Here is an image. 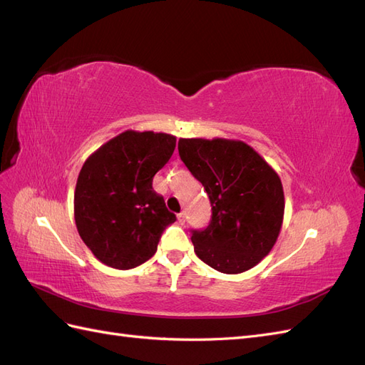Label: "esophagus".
Returning a JSON list of instances; mask_svg holds the SVG:
<instances>
[{
    "label": "esophagus",
    "mask_w": 365,
    "mask_h": 365,
    "mask_svg": "<svg viewBox=\"0 0 365 365\" xmlns=\"http://www.w3.org/2000/svg\"><path fill=\"white\" fill-rule=\"evenodd\" d=\"M178 222L182 225L184 222H185V213L184 212H181V213H178Z\"/></svg>",
    "instance_id": "34e87169"
}]
</instances>
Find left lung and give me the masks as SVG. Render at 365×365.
I'll return each instance as SVG.
<instances>
[{
  "label": "left lung",
  "mask_w": 365,
  "mask_h": 365,
  "mask_svg": "<svg viewBox=\"0 0 365 365\" xmlns=\"http://www.w3.org/2000/svg\"><path fill=\"white\" fill-rule=\"evenodd\" d=\"M182 163L212 204L204 230H192L196 256L224 274L251 269L279 237L284 195L279 175L244 141L180 138Z\"/></svg>",
  "instance_id": "8db88e82"
}]
</instances>
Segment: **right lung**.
I'll list each match as a JSON object with an SVG mask.
<instances>
[{
	"label": "right lung",
	"mask_w": 365,
	"mask_h": 365,
	"mask_svg": "<svg viewBox=\"0 0 365 365\" xmlns=\"http://www.w3.org/2000/svg\"><path fill=\"white\" fill-rule=\"evenodd\" d=\"M176 138L163 132L125 130L88 157L74 192L76 227L102 263L130 269L157 251L163 231L176 220L152 189Z\"/></svg>",
	"instance_id": "add662e5"
}]
</instances>
